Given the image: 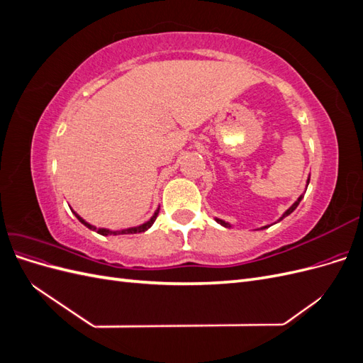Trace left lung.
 Wrapping results in <instances>:
<instances>
[{
    "label": "left lung",
    "instance_id": "obj_1",
    "mask_svg": "<svg viewBox=\"0 0 363 363\" xmlns=\"http://www.w3.org/2000/svg\"><path fill=\"white\" fill-rule=\"evenodd\" d=\"M307 184H309V180H307ZM301 199H303V195H300V199H298V200H296V201H295V203H294V204H292V206H291V207L288 208V211L283 213V216L280 218V221H281V219H283L284 216H288V215H291V213H292V212L295 211V208H296V206H298V204H300ZM216 223H219V224H221V225H224V227H230V224H228V223H225V221H223V219H218V218H216ZM263 228H267V227H263Z\"/></svg>",
    "mask_w": 363,
    "mask_h": 363
}]
</instances>
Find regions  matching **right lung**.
<instances>
[{
  "instance_id": "right-lung-1",
  "label": "right lung",
  "mask_w": 363,
  "mask_h": 363,
  "mask_svg": "<svg viewBox=\"0 0 363 363\" xmlns=\"http://www.w3.org/2000/svg\"><path fill=\"white\" fill-rule=\"evenodd\" d=\"M74 213H75V212H74ZM157 215H159V211H157L155 215L151 216L150 221H147L145 224H142V225H139V227H131V228H125V230H118V232H112V230H107V228H96V227H94V225H91V224H87L83 218H80L79 215L75 213V216L79 218V221H80L82 224H84L87 228L95 230L96 233H100V235H103V236H107V235H133V233H142V232H145V230H148V228L152 225V223L156 221Z\"/></svg>"
}]
</instances>
